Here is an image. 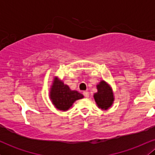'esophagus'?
Wrapping results in <instances>:
<instances>
[{
  "instance_id": "1",
  "label": "esophagus",
  "mask_w": 155,
  "mask_h": 155,
  "mask_svg": "<svg viewBox=\"0 0 155 155\" xmlns=\"http://www.w3.org/2000/svg\"><path fill=\"white\" fill-rule=\"evenodd\" d=\"M83 95H84V96L85 97H89V92H87V91L83 92Z\"/></svg>"
}]
</instances>
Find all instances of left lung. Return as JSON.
I'll use <instances>...</instances> for the list:
<instances>
[{"label":"left lung","instance_id":"obj_1","mask_svg":"<svg viewBox=\"0 0 155 155\" xmlns=\"http://www.w3.org/2000/svg\"><path fill=\"white\" fill-rule=\"evenodd\" d=\"M97 92L94 94L96 104L99 108L102 110H107L113 104L114 101L113 90L107 82L102 80L96 85Z\"/></svg>","mask_w":155,"mask_h":155}]
</instances>
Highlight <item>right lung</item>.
Returning <instances> with one entry per match:
<instances>
[{
    "instance_id": "obj_1",
    "label": "right lung",
    "mask_w": 155,
    "mask_h": 155,
    "mask_svg": "<svg viewBox=\"0 0 155 155\" xmlns=\"http://www.w3.org/2000/svg\"><path fill=\"white\" fill-rule=\"evenodd\" d=\"M51 103L57 109L65 111L68 110L76 101L83 98L84 96L76 90H71L62 80L55 76L49 92Z\"/></svg>"
}]
</instances>
